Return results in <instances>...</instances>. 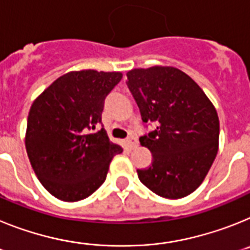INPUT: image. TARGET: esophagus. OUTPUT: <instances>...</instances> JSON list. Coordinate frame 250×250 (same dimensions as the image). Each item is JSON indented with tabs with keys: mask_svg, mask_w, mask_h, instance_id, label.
<instances>
[{
	"mask_svg": "<svg viewBox=\"0 0 250 250\" xmlns=\"http://www.w3.org/2000/svg\"><path fill=\"white\" fill-rule=\"evenodd\" d=\"M126 144L129 149H134V147L138 145V140H136L135 136H129V138L126 139Z\"/></svg>",
	"mask_w": 250,
	"mask_h": 250,
	"instance_id": "obj_1",
	"label": "esophagus"
}]
</instances>
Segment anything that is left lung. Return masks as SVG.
Instances as JSON below:
<instances>
[{
    "label": "left lung",
    "mask_w": 250,
    "mask_h": 250,
    "mask_svg": "<svg viewBox=\"0 0 250 250\" xmlns=\"http://www.w3.org/2000/svg\"><path fill=\"white\" fill-rule=\"evenodd\" d=\"M126 76L141 119L154 125L139 139L152 154L150 167L138 169L139 179L159 196L184 198L199 188L218 152L215 107L199 85L179 68H134Z\"/></svg>",
    "instance_id": "obj_1"
}]
</instances>
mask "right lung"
<instances>
[{
    "label": "right lung",
    "instance_id": "add662e5",
    "mask_svg": "<svg viewBox=\"0 0 250 250\" xmlns=\"http://www.w3.org/2000/svg\"><path fill=\"white\" fill-rule=\"evenodd\" d=\"M121 77L96 70L67 72L31 106L26 151L41 184L57 199L79 202L95 193L114 155L123 151L99 129L106 96Z\"/></svg>",
    "mask_w": 250,
    "mask_h": 250
}]
</instances>
